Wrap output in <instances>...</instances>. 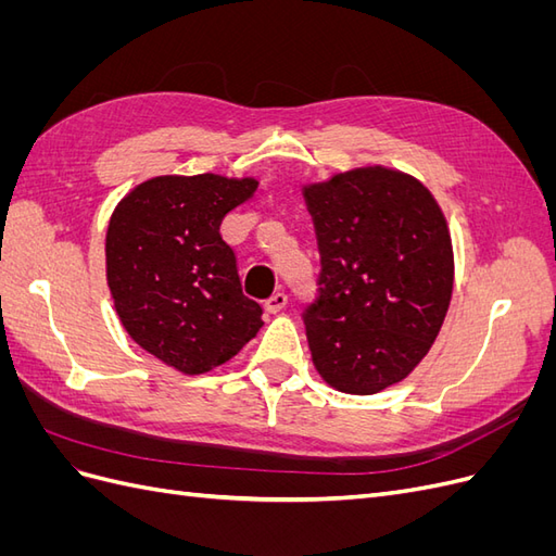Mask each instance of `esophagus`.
<instances>
[{
  "label": "esophagus",
  "mask_w": 556,
  "mask_h": 556,
  "mask_svg": "<svg viewBox=\"0 0 556 556\" xmlns=\"http://www.w3.org/2000/svg\"><path fill=\"white\" fill-rule=\"evenodd\" d=\"M285 306H288V294H285V292H276L264 301V308L268 313H280Z\"/></svg>",
  "instance_id": "esophagus-1"
}]
</instances>
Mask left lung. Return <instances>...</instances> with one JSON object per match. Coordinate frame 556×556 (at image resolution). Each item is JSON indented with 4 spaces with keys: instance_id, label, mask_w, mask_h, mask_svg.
Returning <instances> with one entry per match:
<instances>
[{
    "instance_id": "left-lung-1",
    "label": "left lung",
    "mask_w": 556,
    "mask_h": 556,
    "mask_svg": "<svg viewBox=\"0 0 556 556\" xmlns=\"http://www.w3.org/2000/svg\"><path fill=\"white\" fill-rule=\"evenodd\" d=\"M319 250V296L304 313L315 371L345 394H376L427 357L450 308L454 250L431 190L366 164L304 182Z\"/></svg>"
}]
</instances>
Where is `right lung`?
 Here are the masks:
<instances>
[{"instance_id":"right-lung-1","label":"right lung","mask_w":556,"mask_h":556,"mask_svg":"<svg viewBox=\"0 0 556 556\" xmlns=\"http://www.w3.org/2000/svg\"><path fill=\"white\" fill-rule=\"evenodd\" d=\"M255 176L166 174L139 182L111 213L106 280L129 339L182 376L223 366L262 329L243 294L225 215L257 192Z\"/></svg>"}]
</instances>
